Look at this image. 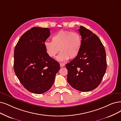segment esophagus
I'll list each match as a JSON object with an SVG mask.
<instances>
[{"label":"esophagus","mask_w":121,"mask_h":121,"mask_svg":"<svg viewBox=\"0 0 121 121\" xmlns=\"http://www.w3.org/2000/svg\"><path fill=\"white\" fill-rule=\"evenodd\" d=\"M65 65V64H64V63H60V67H63Z\"/></svg>","instance_id":"obj_1"}]
</instances>
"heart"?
<instances>
[{
  "mask_svg": "<svg viewBox=\"0 0 121 121\" xmlns=\"http://www.w3.org/2000/svg\"><path fill=\"white\" fill-rule=\"evenodd\" d=\"M81 45L82 39L79 34L67 30L56 33L52 37V42L46 41L44 43L47 55L54 58L60 51L61 53L57 59L62 61L75 58L79 54Z\"/></svg>",
  "mask_w": 121,
  "mask_h": 121,
  "instance_id": "heart-1",
  "label": "heart"
}]
</instances>
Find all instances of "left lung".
<instances>
[{"label": "left lung", "mask_w": 121, "mask_h": 121, "mask_svg": "<svg viewBox=\"0 0 121 121\" xmlns=\"http://www.w3.org/2000/svg\"><path fill=\"white\" fill-rule=\"evenodd\" d=\"M82 39L80 51L66 65L67 80L74 89L88 92L95 89L102 81L107 68L106 52L99 38L83 26L78 29Z\"/></svg>", "instance_id": "left-lung-1"}]
</instances>
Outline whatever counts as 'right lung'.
Listing matches in <instances>:
<instances>
[{
  "mask_svg": "<svg viewBox=\"0 0 121 121\" xmlns=\"http://www.w3.org/2000/svg\"><path fill=\"white\" fill-rule=\"evenodd\" d=\"M50 35L49 28L33 27L20 37L14 49V71L24 87L33 93L49 90L60 69L59 62L46 52L44 43Z\"/></svg>",
  "mask_w": 121,
  "mask_h": 121,
  "instance_id": "obj_1",
  "label": "right lung"
}]
</instances>
